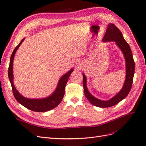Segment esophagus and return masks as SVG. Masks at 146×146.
<instances>
[{
	"label": "esophagus",
	"mask_w": 146,
	"mask_h": 146,
	"mask_svg": "<svg viewBox=\"0 0 146 146\" xmlns=\"http://www.w3.org/2000/svg\"><path fill=\"white\" fill-rule=\"evenodd\" d=\"M75 66H76V67L77 68H79V66H80V63H79V61H75Z\"/></svg>",
	"instance_id": "1"
}]
</instances>
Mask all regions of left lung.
Wrapping results in <instances>:
<instances>
[{"label": "left lung", "instance_id": "left-lung-1", "mask_svg": "<svg viewBox=\"0 0 146 146\" xmlns=\"http://www.w3.org/2000/svg\"><path fill=\"white\" fill-rule=\"evenodd\" d=\"M103 42H115L116 45L122 52L126 63V77L123 87L115 96L109 100H101L93 96L87 88V78L83 74V86L85 97L90 102L97 107L106 108L115 106L128 96L132 85L135 70V62L128 43L126 42L122 33L115 24L109 23L103 39Z\"/></svg>", "mask_w": 146, "mask_h": 146}]
</instances>
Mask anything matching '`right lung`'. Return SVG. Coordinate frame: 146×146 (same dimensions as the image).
<instances>
[{
    "instance_id": "add662e5",
    "label": "right lung",
    "mask_w": 146,
    "mask_h": 146,
    "mask_svg": "<svg viewBox=\"0 0 146 146\" xmlns=\"http://www.w3.org/2000/svg\"><path fill=\"white\" fill-rule=\"evenodd\" d=\"M25 38L20 42L18 45L15 48L12 52L10 58L9 66L8 68V77L10 80L12 88V91L14 97L18 102L26 108L36 112H44L54 109L61 102L64 96L65 87L67 82L70 77V75L73 72V68H71L70 70L63 74L60 78L54 91L45 98H29L25 97L18 91L14 84V74H13V62L14 56L17 50L21 45Z\"/></svg>"
}]
</instances>
